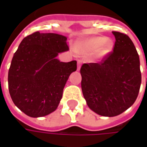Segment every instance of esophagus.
I'll use <instances>...</instances> for the list:
<instances>
[{"instance_id":"1","label":"esophagus","mask_w":147,"mask_h":147,"mask_svg":"<svg viewBox=\"0 0 147 147\" xmlns=\"http://www.w3.org/2000/svg\"><path fill=\"white\" fill-rule=\"evenodd\" d=\"M77 64H78V67H77V70L79 71L80 69V67H81V64H82V60H78L77 61Z\"/></svg>"}]
</instances>
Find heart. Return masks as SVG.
<instances>
[{
	"label": "heart",
	"instance_id": "1",
	"mask_svg": "<svg viewBox=\"0 0 147 147\" xmlns=\"http://www.w3.org/2000/svg\"><path fill=\"white\" fill-rule=\"evenodd\" d=\"M113 48L112 42L104 37H90L83 40L76 45V50L88 53H94L97 52L98 57H105L109 53Z\"/></svg>",
	"mask_w": 147,
	"mask_h": 147
}]
</instances>
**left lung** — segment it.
I'll return each instance as SVG.
<instances>
[{"mask_svg":"<svg viewBox=\"0 0 147 147\" xmlns=\"http://www.w3.org/2000/svg\"><path fill=\"white\" fill-rule=\"evenodd\" d=\"M113 51L99 63L83 64L81 86L89 108L103 117H115L136 102L141 85L139 57L127 34L113 31Z\"/></svg>","mask_w":147,"mask_h":147,"instance_id":"left-lung-1","label":"left lung"}]
</instances>
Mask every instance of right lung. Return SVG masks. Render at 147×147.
Wrapping results in <instances>:
<instances>
[{
    "label": "right lung",
    "instance_id": "add662e5",
    "mask_svg": "<svg viewBox=\"0 0 147 147\" xmlns=\"http://www.w3.org/2000/svg\"><path fill=\"white\" fill-rule=\"evenodd\" d=\"M67 38L34 32L23 39L8 70V90L12 102L31 117H41L57 108L63 90L76 61L61 62L59 53L67 51Z\"/></svg>",
    "mask_w": 147,
    "mask_h": 147
}]
</instances>
